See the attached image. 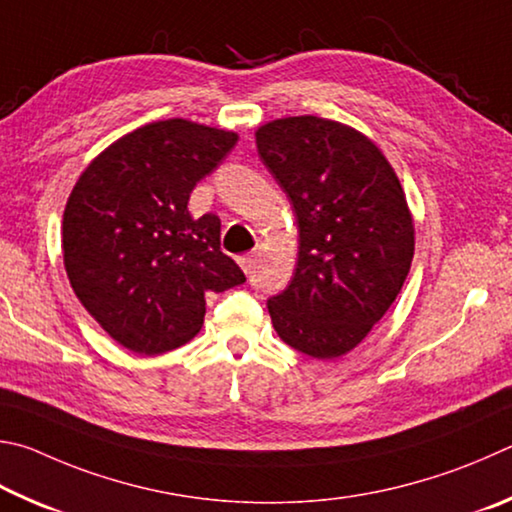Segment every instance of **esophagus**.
Returning <instances> with one entry per match:
<instances>
[{
    "instance_id": "34e87169",
    "label": "esophagus",
    "mask_w": 512,
    "mask_h": 512,
    "mask_svg": "<svg viewBox=\"0 0 512 512\" xmlns=\"http://www.w3.org/2000/svg\"><path fill=\"white\" fill-rule=\"evenodd\" d=\"M254 265H256V251H254V254H247V256L240 258V267H242V270H245L247 274H249L251 270H254Z\"/></svg>"
}]
</instances>
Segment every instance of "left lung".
Listing matches in <instances>:
<instances>
[{
    "mask_svg": "<svg viewBox=\"0 0 512 512\" xmlns=\"http://www.w3.org/2000/svg\"><path fill=\"white\" fill-rule=\"evenodd\" d=\"M263 164L299 224L297 270L267 301L285 344L335 360L362 342L402 290L414 218L396 170L351 125L285 116L256 130Z\"/></svg>",
    "mask_w": 512,
    "mask_h": 512,
    "instance_id": "left-lung-1",
    "label": "left lung"
}]
</instances>
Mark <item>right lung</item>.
Listing matches in <instances>:
<instances>
[{"label": "right lung", "mask_w": 512, "mask_h": 512, "mask_svg": "<svg viewBox=\"0 0 512 512\" xmlns=\"http://www.w3.org/2000/svg\"><path fill=\"white\" fill-rule=\"evenodd\" d=\"M238 134L186 119L155 121L94 157L62 215V258L78 301L114 342L139 355L200 333L206 292L245 283L220 249V218L188 213L195 184Z\"/></svg>", "instance_id": "obj_1"}]
</instances>
